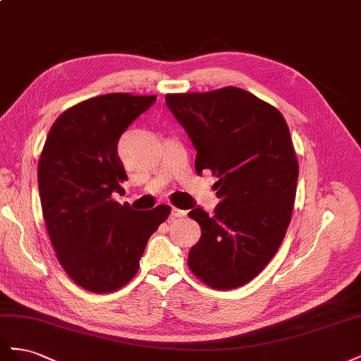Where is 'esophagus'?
<instances>
[{
	"instance_id": "obj_1",
	"label": "esophagus",
	"mask_w": 361,
	"mask_h": 361,
	"mask_svg": "<svg viewBox=\"0 0 361 361\" xmlns=\"http://www.w3.org/2000/svg\"><path fill=\"white\" fill-rule=\"evenodd\" d=\"M184 214H186V212H184V210H180L177 207H172V212H171L172 218H183Z\"/></svg>"
}]
</instances>
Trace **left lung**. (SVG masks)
Here are the masks:
<instances>
[{
    "label": "left lung",
    "instance_id": "obj_1",
    "mask_svg": "<svg viewBox=\"0 0 361 361\" xmlns=\"http://www.w3.org/2000/svg\"><path fill=\"white\" fill-rule=\"evenodd\" d=\"M164 99L197 149V172L218 178L213 214L189 212L201 226L189 269L213 289H235L272 260L292 219L300 166L289 127L269 102L234 86Z\"/></svg>",
    "mask_w": 361,
    "mask_h": 361
}]
</instances>
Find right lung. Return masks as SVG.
<instances>
[{
  "mask_svg": "<svg viewBox=\"0 0 361 361\" xmlns=\"http://www.w3.org/2000/svg\"><path fill=\"white\" fill-rule=\"evenodd\" d=\"M157 97L107 94L78 102L56 119L37 164L49 240L69 278L94 293L133 280L151 234L169 205L133 210L111 198L127 180L118 157L123 131Z\"/></svg>",
  "mask_w": 361,
  "mask_h": 361,
  "instance_id": "right-lung-1",
  "label": "right lung"
}]
</instances>
